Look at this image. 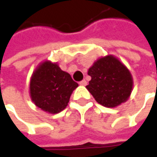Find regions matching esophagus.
<instances>
[{
  "label": "esophagus",
  "mask_w": 157,
  "mask_h": 157,
  "mask_svg": "<svg viewBox=\"0 0 157 157\" xmlns=\"http://www.w3.org/2000/svg\"><path fill=\"white\" fill-rule=\"evenodd\" d=\"M79 84L82 85V86H85V85L87 84V82H86L85 80H82V81H81V82H79Z\"/></svg>",
  "instance_id": "1"
}]
</instances>
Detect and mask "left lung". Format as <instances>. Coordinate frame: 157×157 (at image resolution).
Instances as JSON below:
<instances>
[{
	"label": "left lung",
	"instance_id": "8db88e82",
	"mask_svg": "<svg viewBox=\"0 0 157 157\" xmlns=\"http://www.w3.org/2000/svg\"><path fill=\"white\" fill-rule=\"evenodd\" d=\"M87 90L103 106L113 108L127 101L133 89L130 71L117 58L107 55L98 59L88 70Z\"/></svg>",
	"mask_w": 157,
	"mask_h": 157
}]
</instances>
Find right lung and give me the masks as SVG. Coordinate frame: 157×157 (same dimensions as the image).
I'll use <instances>...</instances> for the list:
<instances>
[{"label": "right lung", "instance_id": "add662e5", "mask_svg": "<svg viewBox=\"0 0 157 157\" xmlns=\"http://www.w3.org/2000/svg\"><path fill=\"white\" fill-rule=\"evenodd\" d=\"M78 83L61 70L56 63L45 61L33 72L30 82V95L34 105L49 113L64 109Z\"/></svg>", "mask_w": 157, "mask_h": 157}]
</instances>
